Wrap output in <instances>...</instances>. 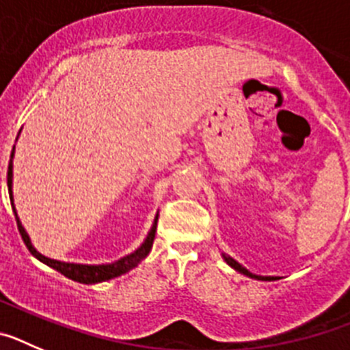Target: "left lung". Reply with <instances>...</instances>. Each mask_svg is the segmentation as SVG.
I'll list each match as a JSON object with an SVG mask.
<instances>
[{
	"mask_svg": "<svg viewBox=\"0 0 350 350\" xmlns=\"http://www.w3.org/2000/svg\"><path fill=\"white\" fill-rule=\"evenodd\" d=\"M222 258H224V261L228 262V265H230V267L233 268V270H237V271H240V273L247 275V277H250V279H258V280H273V279H277V277H261V275H254V273H250V271L247 270V268H243L242 265H240V262H238V261H234V259L231 258V256L224 254V252H222Z\"/></svg>",
	"mask_w": 350,
	"mask_h": 350,
	"instance_id": "obj_1",
	"label": "left lung"
}]
</instances>
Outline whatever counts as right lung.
Here are the masks:
<instances>
[{
    "instance_id": "1",
    "label": "right lung",
    "mask_w": 350,
    "mask_h": 350,
    "mask_svg": "<svg viewBox=\"0 0 350 350\" xmlns=\"http://www.w3.org/2000/svg\"><path fill=\"white\" fill-rule=\"evenodd\" d=\"M21 133V131H18ZM14 154H15V145H14V150H12V156H10V163H8V173H6V184H8V194H10V203H12V208H14L15 213V219H17V226H18V233L23 237L24 243L26 247L29 249V252L35 256L38 261L45 262L47 267L54 268L57 270L59 273H63L64 277L68 279L75 280V282L80 284H98V282H105V280H110V279H116L119 275L126 273V271L133 270L135 267H138V262L142 259L147 258V254L150 252L152 249V243H154V237H156V228H157V215L152 222V228L148 231L147 238L144 240L140 247L137 250H133L131 254L124 256V258L117 259L113 262H107V265H80V262H64V261H57V259H51L47 256L40 254L38 250L33 247L31 243V238L27 234V231L24 230L23 222L18 219L17 215V210H15V203H14V191H12V185H14Z\"/></svg>"
}]
</instances>
